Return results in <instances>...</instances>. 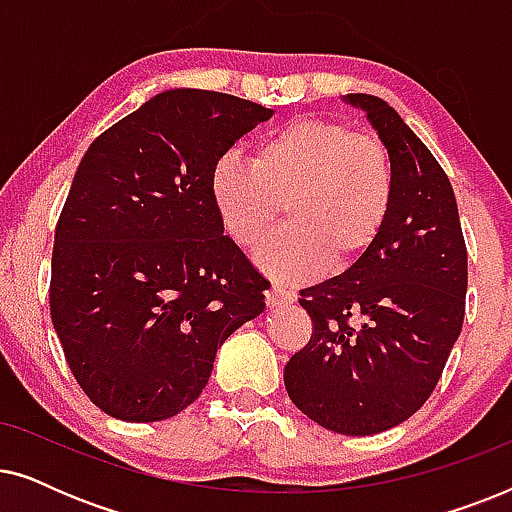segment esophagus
<instances>
[{"label": "esophagus", "mask_w": 512, "mask_h": 512, "mask_svg": "<svg viewBox=\"0 0 512 512\" xmlns=\"http://www.w3.org/2000/svg\"><path fill=\"white\" fill-rule=\"evenodd\" d=\"M265 303H268V307L291 305V303H296V293L289 291L282 284H272L268 293H265Z\"/></svg>", "instance_id": "obj_1"}]
</instances>
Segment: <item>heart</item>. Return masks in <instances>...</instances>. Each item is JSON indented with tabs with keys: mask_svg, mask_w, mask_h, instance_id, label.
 <instances>
[{
	"mask_svg": "<svg viewBox=\"0 0 512 512\" xmlns=\"http://www.w3.org/2000/svg\"><path fill=\"white\" fill-rule=\"evenodd\" d=\"M216 214L249 249L279 212L289 223L263 240L256 263L300 282L354 270L377 247L396 202V172L380 139L333 118H296L254 149L251 165L223 156L209 174Z\"/></svg>",
	"mask_w": 512,
	"mask_h": 512,
	"instance_id": "obj_1",
	"label": "heart"
}]
</instances>
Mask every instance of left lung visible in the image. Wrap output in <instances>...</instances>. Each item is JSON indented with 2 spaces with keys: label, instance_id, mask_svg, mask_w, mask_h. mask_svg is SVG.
<instances>
[{
  "label": "left lung",
  "instance_id": "left-lung-1",
  "mask_svg": "<svg viewBox=\"0 0 512 512\" xmlns=\"http://www.w3.org/2000/svg\"><path fill=\"white\" fill-rule=\"evenodd\" d=\"M366 111L396 172L389 226L354 270L300 291L312 338L284 368L289 398L328 431L373 436L426 403L466 310L468 256L450 179L387 102Z\"/></svg>",
  "mask_w": 512,
  "mask_h": 512
}]
</instances>
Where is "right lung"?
I'll return each mask as SVG.
<instances>
[{"label": "right lung", "instance_id": "1", "mask_svg": "<svg viewBox=\"0 0 512 512\" xmlns=\"http://www.w3.org/2000/svg\"><path fill=\"white\" fill-rule=\"evenodd\" d=\"M272 114L214 90H165L81 158L48 298L76 382L107 415L160 422L188 408L216 349L265 310L268 279L223 235L209 174Z\"/></svg>", "mask_w": 512, "mask_h": 512}]
</instances>
